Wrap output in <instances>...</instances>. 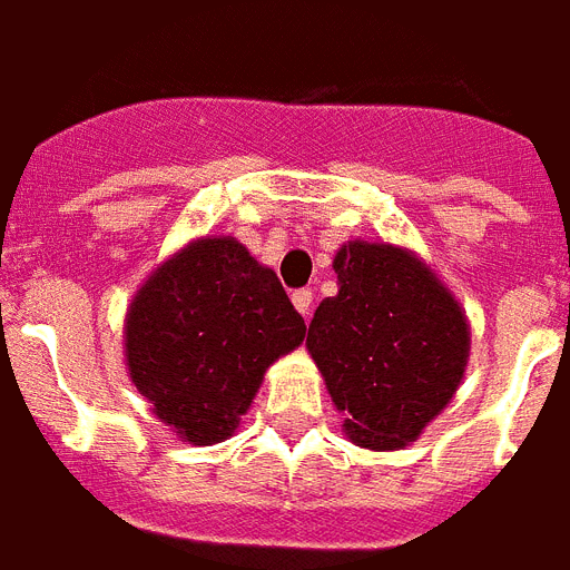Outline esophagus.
<instances>
[{
    "label": "esophagus",
    "instance_id": "esophagus-1",
    "mask_svg": "<svg viewBox=\"0 0 570 570\" xmlns=\"http://www.w3.org/2000/svg\"><path fill=\"white\" fill-rule=\"evenodd\" d=\"M291 299H294V306H297V312L303 314V317H312V299H314V294L308 288H299V291H294V294H291Z\"/></svg>",
    "mask_w": 570,
    "mask_h": 570
}]
</instances>
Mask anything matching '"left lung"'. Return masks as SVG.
<instances>
[{
    "label": "left lung",
    "mask_w": 570,
    "mask_h": 570,
    "mask_svg": "<svg viewBox=\"0 0 570 570\" xmlns=\"http://www.w3.org/2000/svg\"><path fill=\"white\" fill-rule=\"evenodd\" d=\"M338 294L308 323L306 347L347 439L400 450L448 406L465 376L471 326L435 273L394 244L347 240L332 262Z\"/></svg>",
    "instance_id": "obj_1"
}]
</instances>
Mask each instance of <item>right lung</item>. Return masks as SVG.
Here are the masks:
<instances>
[{
    "label": "right lung",
    "instance_id": "1",
    "mask_svg": "<svg viewBox=\"0 0 570 570\" xmlns=\"http://www.w3.org/2000/svg\"><path fill=\"white\" fill-rule=\"evenodd\" d=\"M306 338L271 267L235 238H197L153 271L126 314V364L158 421L197 448L238 430L264 371Z\"/></svg>",
    "mask_w": 570,
    "mask_h": 570
}]
</instances>
